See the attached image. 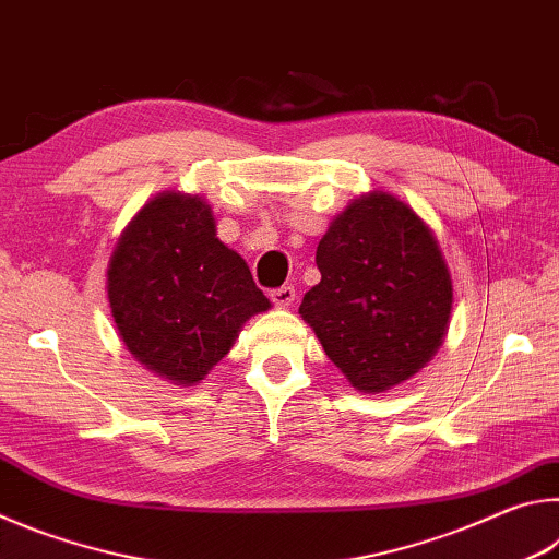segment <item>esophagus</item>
Returning a JSON list of instances; mask_svg holds the SVG:
<instances>
[{"mask_svg":"<svg viewBox=\"0 0 559 559\" xmlns=\"http://www.w3.org/2000/svg\"><path fill=\"white\" fill-rule=\"evenodd\" d=\"M271 300H273V306H278V308H288L293 300H296V288L293 286H281V288H273L271 293Z\"/></svg>","mask_w":559,"mask_h":559,"instance_id":"obj_1","label":"esophagus"}]
</instances>
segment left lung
<instances>
[{
    "label": "left lung",
    "instance_id": "1",
    "mask_svg": "<svg viewBox=\"0 0 559 559\" xmlns=\"http://www.w3.org/2000/svg\"><path fill=\"white\" fill-rule=\"evenodd\" d=\"M320 283L302 296V320L325 355L362 392L412 377L441 345L451 276L429 226L392 194L355 200L316 251Z\"/></svg>",
    "mask_w": 559,
    "mask_h": 559
}]
</instances>
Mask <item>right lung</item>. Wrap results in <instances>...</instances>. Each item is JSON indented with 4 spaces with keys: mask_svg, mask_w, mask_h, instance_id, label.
Segmentation results:
<instances>
[{
    "mask_svg": "<svg viewBox=\"0 0 559 559\" xmlns=\"http://www.w3.org/2000/svg\"><path fill=\"white\" fill-rule=\"evenodd\" d=\"M108 300L130 353L177 384L200 382L246 318L271 306L246 261L216 239L210 204L175 192L145 204L120 236Z\"/></svg>",
    "mask_w": 559,
    "mask_h": 559,
    "instance_id": "1",
    "label": "right lung"
}]
</instances>
